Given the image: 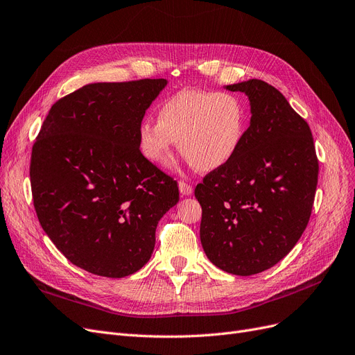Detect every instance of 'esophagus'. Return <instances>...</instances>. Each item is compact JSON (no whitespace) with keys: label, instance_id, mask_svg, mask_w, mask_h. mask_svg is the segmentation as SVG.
Wrapping results in <instances>:
<instances>
[{"label":"esophagus","instance_id":"esophagus-1","mask_svg":"<svg viewBox=\"0 0 355 355\" xmlns=\"http://www.w3.org/2000/svg\"><path fill=\"white\" fill-rule=\"evenodd\" d=\"M178 189H180V193H181L182 196H190V194L193 193V187L189 184V182H186V181H180Z\"/></svg>","mask_w":355,"mask_h":355}]
</instances>
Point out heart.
<instances>
[{"label": "heart", "mask_w": 355, "mask_h": 355, "mask_svg": "<svg viewBox=\"0 0 355 355\" xmlns=\"http://www.w3.org/2000/svg\"><path fill=\"white\" fill-rule=\"evenodd\" d=\"M247 127V107L234 94L184 89L157 108V123L137 127L141 155L157 166L168 164L175 141L181 155L200 171H214L239 152Z\"/></svg>", "instance_id": "obj_1"}]
</instances>
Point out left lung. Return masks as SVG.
Returning <instances> with one entry per match:
<instances>
[{
    "label": "left lung",
    "mask_w": 355,
    "mask_h": 355,
    "mask_svg": "<svg viewBox=\"0 0 355 355\" xmlns=\"http://www.w3.org/2000/svg\"><path fill=\"white\" fill-rule=\"evenodd\" d=\"M250 102V125L230 162L194 190L200 241L215 266L250 277L293 250L311 215L319 162L309 124L263 80L224 86Z\"/></svg>",
    "instance_id": "obj_1"
}]
</instances>
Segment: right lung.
I'll return each mask as SVG.
<instances>
[{
    "instance_id": "obj_1",
    "label": "right lung",
    "mask_w": 355,
    "mask_h": 355,
    "mask_svg": "<svg viewBox=\"0 0 355 355\" xmlns=\"http://www.w3.org/2000/svg\"><path fill=\"white\" fill-rule=\"evenodd\" d=\"M166 78L90 83L52 105L32 149L39 222L73 265L124 278L148 263L177 181L139 149L137 127Z\"/></svg>"
}]
</instances>
